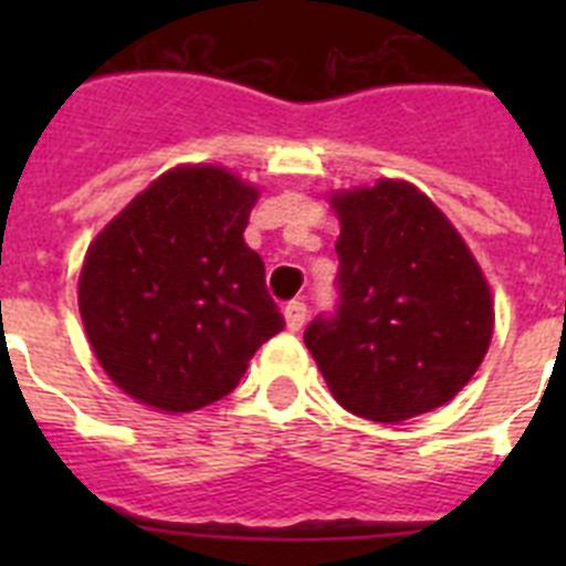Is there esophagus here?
<instances>
[{"label": "esophagus", "mask_w": 566, "mask_h": 566, "mask_svg": "<svg viewBox=\"0 0 566 566\" xmlns=\"http://www.w3.org/2000/svg\"><path fill=\"white\" fill-rule=\"evenodd\" d=\"M283 314H286L289 332H300V328H303V323H306V317H308V308H306V303H303V300H292V303H286Z\"/></svg>", "instance_id": "1"}]
</instances>
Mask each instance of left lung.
I'll use <instances>...</instances> for the list:
<instances>
[{"label": "left lung", "mask_w": 566, "mask_h": 566, "mask_svg": "<svg viewBox=\"0 0 566 566\" xmlns=\"http://www.w3.org/2000/svg\"><path fill=\"white\" fill-rule=\"evenodd\" d=\"M339 218L334 317L303 339L345 411L402 422L451 402L493 337V297L462 234L413 184L332 195Z\"/></svg>", "instance_id": "obj_1"}]
</instances>
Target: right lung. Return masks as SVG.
I'll return each mask as SVG.
<instances>
[{"mask_svg": "<svg viewBox=\"0 0 566 566\" xmlns=\"http://www.w3.org/2000/svg\"><path fill=\"white\" fill-rule=\"evenodd\" d=\"M258 195L223 167H175L90 243L78 312L124 394L167 413L198 411L283 332L263 260L243 240Z\"/></svg>", "mask_w": 566, "mask_h": 566, "instance_id": "add662e5", "label": "right lung"}]
</instances>
